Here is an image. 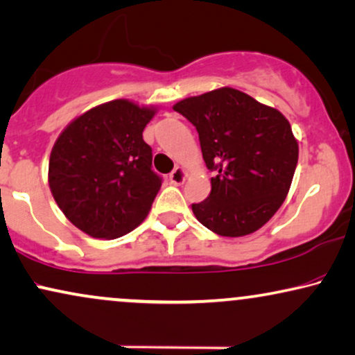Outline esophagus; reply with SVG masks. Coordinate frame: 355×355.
Returning <instances> with one entry per match:
<instances>
[{
    "mask_svg": "<svg viewBox=\"0 0 355 355\" xmlns=\"http://www.w3.org/2000/svg\"><path fill=\"white\" fill-rule=\"evenodd\" d=\"M183 180H185V170L182 167H177L172 173H170V182H172L173 185H182Z\"/></svg>",
    "mask_w": 355,
    "mask_h": 355,
    "instance_id": "1",
    "label": "esophagus"
}]
</instances>
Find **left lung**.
I'll return each mask as SVG.
<instances>
[{
  "label": "left lung",
  "mask_w": 355,
  "mask_h": 355,
  "mask_svg": "<svg viewBox=\"0 0 355 355\" xmlns=\"http://www.w3.org/2000/svg\"><path fill=\"white\" fill-rule=\"evenodd\" d=\"M198 131L211 193L193 203L196 219L219 236L262 227L284 203L298 162V144L280 111L234 88H219L173 106Z\"/></svg>",
  "instance_id": "obj_1"
}]
</instances>
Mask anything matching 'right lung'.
I'll return each instance as SVG.
<instances>
[{
  "instance_id": "obj_1",
  "label": "right lung",
  "mask_w": 355,
  "mask_h": 355,
  "mask_svg": "<svg viewBox=\"0 0 355 355\" xmlns=\"http://www.w3.org/2000/svg\"><path fill=\"white\" fill-rule=\"evenodd\" d=\"M152 107L114 100L67 125L49 160V185L71 224L98 239H114L149 213L162 177L152 170L142 131Z\"/></svg>"
}]
</instances>
